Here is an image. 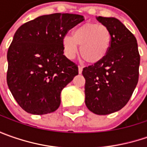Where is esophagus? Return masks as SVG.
I'll use <instances>...</instances> for the list:
<instances>
[{
  "label": "esophagus",
  "mask_w": 147,
  "mask_h": 147,
  "mask_svg": "<svg viewBox=\"0 0 147 147\" xmlns=\"http://www.w3.org/2000/svg\"><path fill=\"white\" fill-rule=\"evenodd\" d=\"M82 69H83V67H82V66H81V65H79V66H78V72H79V74H81V73H82Z\"/></svg>",
  "instance_id": "34e87169"
}]
</instances>
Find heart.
<instances>
[{"instance_id": "b5f03b06", "label": "heart", "mask_w": 147, "mask_h": 147, "mask_svg": "<svg viewBox=\"0 0 147 147\" xmlns=\"http://www.w3.org/2000/svg\"><path fill=\"white\" fill-rule=\"evenodd\" d=\"M111 34L104 25L96 24H85L73 32L72 36H65L63 39V47L65 55L73 59L78 52L82 59L88 64L98 63L104 59L110 49Z\"/></svg>"}]
</instances>
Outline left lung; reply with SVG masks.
Wrapping results in <instances>:
<instances>
[{
	"instance_id": "obj_1",
	"label": "left lung",
	"mask_w": 147,
	"mask_h": 147,
	"mask_svg": "<svg viewBox=\"0 0 147 147\" xmlns=\"http://www.w3.org/2000/svg\"><path fill=\"white\" fill-rule=\"evenodd\" d=\"M111 34L108 53L98 63L83 68L85 103L90 111L105 115L121 110L131 98L139 78L137 39L115 18H96Z\"/></svg>"
}]
</instances>
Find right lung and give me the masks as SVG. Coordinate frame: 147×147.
Returning a JSON list of instances; mask_svg holds the SVG:
<instances>
[{
	"label": "right lung",
	"mask_w": 147,
	"mask_h": 147,
	"mask_svg": "<svg viewBox=\"0 0 147 147\" xmlns=\"http://www.w3.org/2000/svg\"><path fill=\"white\" fill-rule=\"evenodd\" d=\"M84 20L75 14H47L18 28L7 52V84L14 98L32 115L52 113L62 89L78 74V65L64 55L63 39Z\"/></svg>",
	"instance_id": "1"
}]
</instances>
